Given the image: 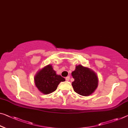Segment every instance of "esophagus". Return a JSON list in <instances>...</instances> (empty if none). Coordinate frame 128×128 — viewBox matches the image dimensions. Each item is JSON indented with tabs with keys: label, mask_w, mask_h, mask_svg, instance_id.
I'll use <instances>...</instances> for the list:
<instances>
[{
	"label": "esophagus",
	"mask_w": 128,
	"mask_h": 128,
	"mask_svg": "<svg viewBox=\"0 0 128 128\" xmlns=\"http://www.w3.org/2000/svg\"><path fill=\"white\" fill-rule=\"evenodd\" d=\"M65 79H66V80H67V81H68V80H70V76H66V77L65 78Z\"/></svg>",
	"instance_id": "34e87169"
}]
</instances>
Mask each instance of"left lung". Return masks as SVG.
Listing matches in <instances>:
<instances>
[{"instance_id":"8db88e82","label":"left lung","mask_w":128,"mask_h":128,"mask_svg":"<svg viewBox=\"0 0 128 128\" xmlns=\"http://www.w3.org/2000/svg\"><path fill=\"white\" fill-rule=\"evenodd\" d=\"M74 79L72 86L74 92L80 95L88 96L92 94L98 86V77L95 72L82 65L76 66L72 72Z\"/></svg>"}]
</instances>
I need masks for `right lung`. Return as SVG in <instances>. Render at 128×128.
<instances>
[{
	"label": "right lung",
	"instance_id": "1",
	"mask_svg": "<svg viewBox=\"0 0 128 128\" xmlns=\"http://www.w3.org/2000/svg\"><path fill=\"white\" fill-rule=\"evenodd\" d=\"M34 80L35 85L39 91L48 94L56 91L60 82L64 81L65 79L57 75L52 66L49 64L39 71L35 76Z\"/></svg>",
	"mask_w": 128,
	"mask_h": 128
}]
</instances>
